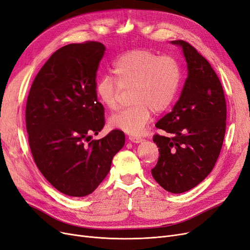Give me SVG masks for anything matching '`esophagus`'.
<instances>
[{"label": "esophagus", "mask_w": 250, "mask_h": 250, "mask_svg": "<svg viewBox=\"0 0 250 250\" xmlns=\"http://www.w3.org/2000/svg\"><path fill=\"white\" fill-rule=\"evenodd\" d=\"M129 141H131L133 143H141L143 142V139L142 137H139V136H133V135H129Z\"/></svg>", "instance_id": "obj_1"}]
</instances>
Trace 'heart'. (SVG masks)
Returning a JSON list of instances; mask_svg holds the SVG:
<instances>
[{
  "mask_svg": "<svg viewBox=\"0 0 250 250\" xmlns=\"http://www.w3.org/2000/svg\"><path fill=\"white\" fill-rule=\"evenodd\" d=\"M116 80L109 75L97 82L96 93L101 103L109 110H116L120 98L130 90L129 106L111 116L109 125L130 133L143 131L154 113L165 111L174 101L182 79L181 66L169 56H159L151 49L128 50L113 65Z\"/></svg>",
  "mask_w": 250,
  "mask_h": 250,
  "instance_id": "heart-1",
  "label": "heart"
}]
</instances>
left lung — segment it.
Masks as SVG:
<instances>
[{
	"label": "left lung",
	"mask_w": 250,
	"mask_h": 250,
	"mask_svg": "<svg viewBox=\"0 0 250 250\" xmlns=\"http://www.w3.org/2000/svg\"><path fill=\"white\" fill-rule=\"evenodd\" d=\"M182 46L188 76L173 110L156 123L159 158L152 176L166 190L182 193L200 184L213 169L225 140L227 103L218 76L191 44Z\"/></svg>",
	"instance_id": "1"
}]
</instances>
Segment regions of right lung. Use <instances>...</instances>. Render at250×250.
<instances>
[{
  "label": "right lung",
  "mask_w": 250,
  "mask_h": 250,
  "mask_svg": "<svg viewBox=\"0 0 250 250\" xmlns=\"http://www.w3.org/2000/svg\"><path fill=\"white\" fill-rule=\"evenodd\" d=\"M104 50L97 41L59 48L42 66L29 92L25 126L34 161L48 182L66 195L85 196L95 190L125 143L119 129L91 140L105 124L104 107L96 93Z\"/></svg>",
  "instance_id": "right-lung-1"
}]
</instances>
